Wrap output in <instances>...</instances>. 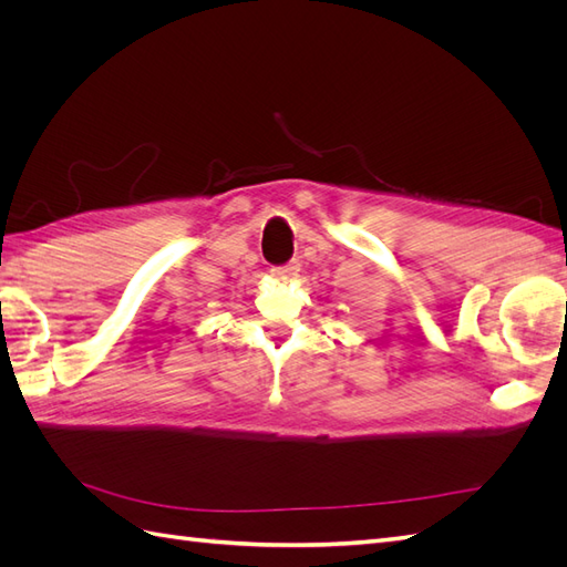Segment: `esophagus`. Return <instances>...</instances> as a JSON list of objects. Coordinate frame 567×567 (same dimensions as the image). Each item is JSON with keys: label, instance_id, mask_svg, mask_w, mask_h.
Masks as SVG:
<instances>
[{"label": "esophagus", "instance_id": "34e87169", "mask_svg": "<svg viewBox=\"0 0 567 567\" xmlns=\"http://www.w3.org/2000/svg\"><path fill=\"white\" fill-rule=\"evenodd\" d=\"M298 274V267L296 265H286V267H274L271 269V277L277 281H290Z\"/></svg>", "mask_w": 567, "mask_h": 567}]
</instances>
